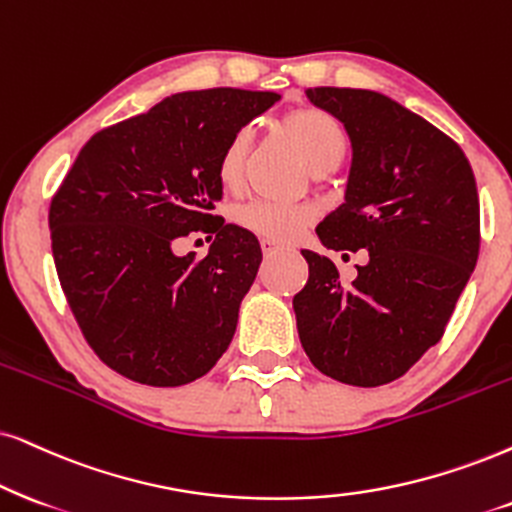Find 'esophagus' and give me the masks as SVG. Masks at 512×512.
Wrapping results in <instances>:
<instances>
[{
  "label": "esophagus",
  "instance_id": "34e87169",
  "mask_svg": "<svg viewBox=\"0 0 512 512\" xmlns=\"http://www.w3.org/2000/svg\"><path fill=\"white\" fill-rule=\"evenodd\" d=\"M260 245H262L264 255H274V252L281 250V245H278V243L274 241V238H262Z\"/></svg>",
  "mask_w": 512,
  "mask_h": 512
}]
</instances>
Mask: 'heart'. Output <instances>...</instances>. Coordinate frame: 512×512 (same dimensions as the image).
<instances>
[{"label": "heart", "instance_id": "b5f03b06", "mask_svg": "<svg viewBox=\"0 0 512 512\" xmlns=\"http://www.w3.org/2000/svg\"><path fill=\"white\" fill-rule=\"evenodd\" d=\"M281 132L312 172L335 170L347 151V132L338 118L319 108H304L281 120ZM250 134L241 129L226 141L217 160V177L226 191H238L243 184L245 158H248ZM236 222L243 229L262 238L286 241L309 219V210L302 205L269 203L252 200L234 212Z\"/></svg>", "mask_w": 512, "mask_h": 512}]
</instances>
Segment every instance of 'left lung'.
Segmentation results:
<instances>
[{"label":"left lung","instance_id":"1","mask_svg":"<svg viewBox=\"0 0 512 512\" xmlns=\"http://www.w3.org/2000/svg\"><path fill=\"white\" fill-rule=\"evenodd\" d=\"M345 125L352 165L345 203L316 226L328 250H366L352 283L302 250L307 286L293 297L312 364L345 385L404 375L444 335L480 252L475 174L456 141L371 89H307Z\"/></svg>","mask_w":512,"mask_h":512}]
</instances>
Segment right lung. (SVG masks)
<instances>
[{
	"mask_svg": "<svg viewBox=\"0 0 512 512\" xmlns=\"http://www.w3.org/2000/svg\"><path fill=\"white\" fill-rule=\"evenodd\" d=\"M276 101L231 87L167 96L96 132L51 200V252L70 309L103 364L134 383H193L234 340L262 248L212 215L217 160ZM191 230L216 234L203 261L173 252Z\"/></svg>",
	"mask_w": 512,
	"mask_h": 512,
	"instance_id": "obj_1",
	"label": "right lung"
}]
</instances>
